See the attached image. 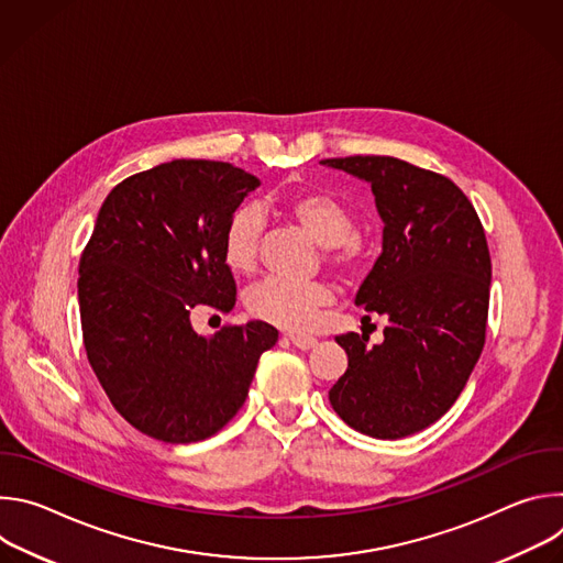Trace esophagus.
Wrapping results in <instances>:
<instances>
[{
  "label": "esophagus",
  "instance_id": "34e87169",
  "mask_svg": "<svg viewBox=\"0 0 563 563\" xmlns=\"http://www.w3.org/2000/svg\"><path fill=\"white\" fill-rule=\"evenodd\" d=\"M287 341L294 345V347H298V350H311V347H316V339H311V336H302V334H287Z\"/></svg>",
  "mask_w": 563,
  "mask_h": 563
}]
</instances>
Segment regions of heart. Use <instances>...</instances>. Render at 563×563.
Segmentation results:
<instances>
[{"mask_svg":"<svg viewBox=\"0 0 563 563\" xmlns=\"http://www.w3.org/2000/svg\"><path fill=\"white\" fill-rule=\"evenodd\" d=\"M283 207L318 245L330 247L328 261L343 276H358L365 269L369 252L363 240L354 235V213L343 200L328 191L305 189L287 196ZM261 229L263 216L252 205L235 209L227 220L220 252L222 263L233 274H250L254 269ZM332 300L334 291L325 283L283 278L261 280L245 296L252 316L287 332H309L316 325L318 313Z\"/></svg>","mask_w":563,"mask_h":563,"instance_id":"heart-1","label":"heart"}]
</instances>
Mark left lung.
Segmentation results:
<instances>
[{
    "label": "left lung",
    "mask_w": 563,
    "mask_h": 563,
    "mask_svg": "<svg viewBox=\"0 0 563 563\" xmlns=\"http://www.w3.org/2000/svg\"><path fill=\"white\" fill-rule=\"evenodd\" d=\"M320 165L372 185L383 250L354 302L387 318L380 345L354 332L336 336L347 372L330 404L361 434L404 439L452 408L484 350L493 278L486 233L441 174L389 155Z\"/></svg>",
    "instance_id": "8db88e82"
}]
</instances>
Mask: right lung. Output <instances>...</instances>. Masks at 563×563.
Returning a JSON list of instances; mask_svg holds the SVG:
<instances>
[{"label": "right lung", "mask_w": 563, "mask_h": 563, "mask_svg": "<svg viewBox=\"0 0 563 563\" xmlns=\"http://www.w3.org/2000/svg\"><path fill=\"white\" fill-rule=\"evenodd\" d=\"M258 178L229 163L172 159L111 189L79 258V316L89 363L113 408L142 434L196 443L245 404L278 330L250 320L202 336L191 311H229L227 220Z\"/></svg>", "instance_id": "obj_1"}]
</instances>
